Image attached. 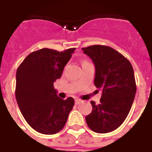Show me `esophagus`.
<instances>
[{
	"instance_id": "34e87169",
	"label": "esophagus",
	"mask_w": 152,
	"mask_h": 152,
	"mask_svg": "<svg viewBox=\"0 0 152 152\" xmlns=\"http://www.w3.org/2000/svg\"><path fill=\"white\" fill-rule=\"evenodd\" d=\"M82 100L81 99H78V98H76V99H75V104H80V103H81V102H82Z\"/></svg>"
}]
</instances>
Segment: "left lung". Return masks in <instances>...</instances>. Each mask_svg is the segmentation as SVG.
Here are the masks:
<instances>
[{
    "label": "left lung",
    "instance_id": "left-lung-1",
    "mask_svg": "<svg viewBox=\"0 0 152 152\" xmlns=\"http://www.w3.org/2000/svg\"><path fill=\"white\" fill-rule=\"evenodd\" d=\"M96 66L94 84L102 90L100 103L91 101L92 112L86 117L90 129L98 133L114 131L128 116L137 92L132 64L109 46L96 45L82 48Z\"/></svg>",
    "mask_w": 152,
    "mask_h": 152
}]
</instances>
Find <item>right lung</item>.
<instances>
[{"label":"right lung","instance_id":"add662e5","mask_svg":"<svg viewBox=\"0 0 152 152\" xmlns=\"http://www.w3.org/2000/svg\"><path fill=\"white\" fill-rule=\"evenodd\" d=\"M75 49L42 48L30 53L17 69V104L26 122L38 133L59 132L75 105L72 97L63 99L57 96L53 83L60 78Z\"/></svg>","mask_w":152,"mask_h":152}]
</instances>
